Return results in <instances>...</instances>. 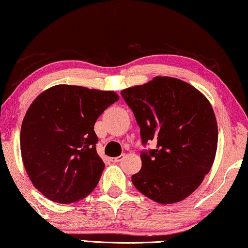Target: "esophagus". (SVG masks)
<instances>
[{"label":"esophagus","instance_id":"34e87169","mask_svg":"<svg viewBox=\"0 0 248 248\" xmlns=\"http://www.w3.org/2000/svg\"><path fill=\"white\" fill-rule=\"evenodd\" d=\"M123 158H124V155H121L120 157H116V158H111V159H110V161H111V162H120V161L123 160Z\"/></svg>","mask_w":248,"mask_h":248}]
</instances>
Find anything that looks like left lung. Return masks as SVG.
Listing matches in <instances>:
<instances>
[{
  "label": "left lung",
  "mask_w": 248,
  "mask_h": 248,
  "mask_svg": "<svg viewBox=\"0 0 248 248\" xmlns=\"http://www.w3.org/2000/svg\"><path fill=\"white\" fill-rule=\"evenodd\" d=\"M140 126L141 170L132 176L135 188L161 204L191 195L215 161L218 125L211 104L184 81L155 77L121 91Z\"/></svg>",
  "instance_id": "8db88e82"
}]
</instances>
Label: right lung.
I'll list each match as a JSON object with an SVG mask.
<instances>
[{"instance_id":"right-lung-1","label":"right lung","mask_w":248,"mask_h":248,"mask_svg":"<svg viewBox=\"0 0 248 248\" xmlns=\"http://www.w3.org/2000/svg\"><path fill=\"white\" fill-rule=\"evenodd\" d=\"M118 99L114 91L59 84L32 101L21 125L20 148L27 174L44 196L69 204L93 191L105 168L93 126Z\"/></svg>"}]
</instances>
